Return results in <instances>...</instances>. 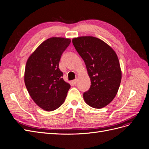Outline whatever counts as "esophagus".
Here are the masks:
<instances>
[{"label":"esophagus","mask_w":149,"mask_h":149,"mask_svg":"<svg viewBox=\"0 0 149 149\" xmlns=\"http://www.w3.org/2000/svg\"><path fill=\"white\" fill-rule=\"evenodd\" d=\"M76 83H77V79H74V80L73 81V83L74 84H76Z\"/></svg>","instance_id":"34e87169"}]
</instances>
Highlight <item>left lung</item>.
Masks as SVG:
<instances>
[{
  "label": "left lung",
  "instance_id": "obj_1",
  "mask_svg": "<svg viewBox=\"0 0 149 149\" xmlns=\"http://www.w3.org/2000/svg\"><path fill=\"white\" fill-rule=\"evenodd\" d=\"M72 42L84 60L91 79V87L83 94L85 102L96 109L106 106L116 97L121 81L116 53L102 40L91 36L74 38Z\"/></svg>",
  "mask_w": 149,
  "mask_h": 149
}]
</instances>
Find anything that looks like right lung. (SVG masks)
<instances>
[{"instance_id":"right-lung-1","label":"right lung","mask_w":149,"mask_h":149,"mask_svg":"<svg viewBox=\"0 0 149 149\" xmlns=\"http://www.w3.org/2000/svg\"><path fill=\"white\" fill-rule=\"evenodd\" d=\"M70 38L52 37L42 42L26 61L24 81L30 97L42 109L52 111L65 101L70 84L63 79L60 58Z\"/></svg>"}]
</instances>
